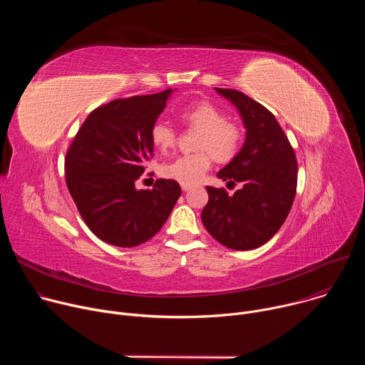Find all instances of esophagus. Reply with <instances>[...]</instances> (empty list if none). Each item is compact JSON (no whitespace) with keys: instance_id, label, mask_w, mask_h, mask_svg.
Masks as SVG:
<instances>
[{"instance_id":"obj_1","label":"esophagus","mask_w":365,"mask_h":365,"mask_svg":"<svg viewBox=\"0 0 365 365\" xmlns=\"http://www.w3.org/2000/svg\"><path fill=\"white\" fill-rule=\"evenodd\" d=\"M180 187H182V190H183V192H186V190H189V189H190V185H180Z\"/></svg>"}]
</instances>
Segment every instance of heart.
I'll return each mask as SVG.
<instances>
[{
    "label": "heart",
    "instance_id": "b5f03b06",
    "mask_svg": "<svg viewBox=\"0 0 365 365\" xmlns=\"http://www.w3.org/2000/svg\"><path fill=\"white\" fill-rule=\"evenodd\" d=\"M180 120L190 128L200 130L196 148L192 154H183L162 166L166 179L182 185H193L202 179L212 165V155L218 162H228L238 153L241 128L227 121L225 114L207 101L195 102L179 113ZM176 130L166 121H155L151 127V141L160 150H169L176 144Z\"/></svg>",
    "mask_w": 365,
    "mask_h": 365
}]
</instances>
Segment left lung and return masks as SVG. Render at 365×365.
I'll use <instances>...</instances> for the list:
<instances>
[{
  "label": "left lung",
  "instance_id": "1",
  "mask_svg": "<svg viewBox=\"0 0 365 365\" xmlns=\"http://www.w3.org/2000/svg\"><path fill=\"white\" fill-rule=\"evenodd\" d=\"M215 91L237 107L245 141L217 176L228 185L241 183L234 195L206 186L210 200L200 220L206 231L231 250L266 244L286 221L296 195L297 162L287 135L262 103L235 89Z\"/></svg>",
  "mask_w": 365,
  "mask_h": 365
}]
</instances>
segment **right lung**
Segmentation results:
<instances>
[{
	"label": "right lung",
	"mask_w": 365,
	"mask_h": 365,
	"mask_svg": "<svg viewBox=\"0 0 365 365\" xmlns=\"http://www.w3.org/2000/svg\"><path fill=\"white\" fill-rule=\"evenodd\" d=\"M172 89L114 99L95 108L75 135L65 159V178L88 228L117 247H137L160 231L182 190L159 179L153 189L135 182L153 158L151 127Z\"/></svg>",
	"instance_id": "add662e5"
}]
</instances>
